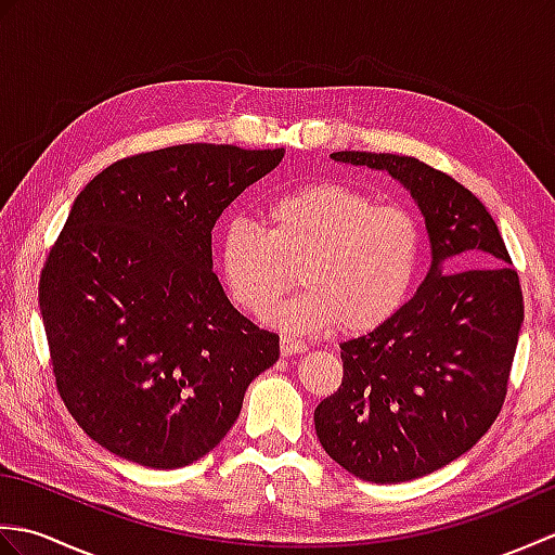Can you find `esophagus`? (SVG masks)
I'll list each match as a JSON object with an SVG mask.
<instances>
[{
  "instance_id": "1",
  "label": "esophagus",
  "mask_w": 555,
  "mask_h": 555,
  "mask_svg": "<svg viewBox=\"0 0 555 555\" xmlns=\"http://www.w3.org/2000/svg\"><path fill=\"white\" fill-rule=\"evenodd\" d=\"M308 346L302 344L298 338H291V336H281V356L291 358V356H298V352H305Z\"/></svg>"
}]
</instances>
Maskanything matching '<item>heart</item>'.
I'll list each match as a JSON object with an SVG mask.
<instances>
[{"label":"heart","mask_w":555,"mask_h":555,"mask_svg":"<svg viewBox=\"0 0 555 555\" xmlns=\"http://www.w3.org/2000/svg\"><path fill=\"white\" fill-rule=\"evenodd\" d=\"M422 255L424 233L408 207L344 183L293 188L269 199L267 229L233 217L219 233L221 276L245 312H269L298 271L305 291L271 314L288 334L386 326L415 288Z\"/></svg>","instance_id":"heart-1"}]
</instances>
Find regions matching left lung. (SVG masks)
Returning a JSON list of instances; mask_svg holds the SVG:
<instances>
[{
    "label": "left lung",
    "mask_w": 555,
    "mask_h": 555,
    "mask_svg": "<svg viewBox=\"0 0 555 555\" xmlns=\"http://www.w3.org/2000/svg\"><path fill=\"white\" fill-rule=\"evenodd\" d=\"M332 159L403 183L431 243L424 284L386 326L340 344L344 382L314 410L328 457L398 485L453 463L499 417L525 320L520 276L487 207L448 173L384 152ZM443 261L474 269L443 275Z\"/></svg>",
    "instance_id": "8db88e82"
}]
</instances>
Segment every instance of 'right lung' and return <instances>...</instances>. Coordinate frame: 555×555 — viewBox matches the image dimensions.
<instances>
[{
    "label": "right lung",
    "mask_w": 555,
    "mask_h": 555,
    "mask_svg": "<svg viewBox=\"0 0 555 555\" xmlns=\"http://www.w3.org/2000/svg\"><path fill=\"white\" fill-rule=\"evenodd\" d=\"M284 147L173 145L114 162L68 211L40 276L59 396L92 441L131 463H195L238 420L279 336L229 302L211 229Z\"/></svg>",
    "instance_id": "1"
}]
</instances>
